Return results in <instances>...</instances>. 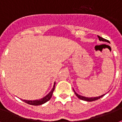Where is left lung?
Returning <instances> with one entry per match:
<instances>
[{
    "label": "left lung",
    "instance_id": "8db88e82",
    "mask_svg": "<svg viewBox=\"0 0 122 122\" xmlns=\"http://www.w3.org/2000/svg\"><path fill=\"white\" fill-rule=\"evenodd\" d=\"M98 38L100 41H107V40H106V39H104V38H103L100 37V36H98ZM73 91H74V93H75V94L76 95V96L78 98H79V99H81V100H84V101H87V102H92V101H95V100H98V99L100 98L101 97H102L104 96V95H105V94H104V95H101V96L96 97H86L81 96V95H80L77 94V93L75 92V90H73Z\"/></svg>",
    "mask_w": 122,
    "mask_h": 122
}]
</instances>
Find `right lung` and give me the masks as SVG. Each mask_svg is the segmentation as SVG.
I'll list each match as a JSON object with an SVG mask.
<instances>
[{
    "instance_id": "right-lung-1",
    "label": "right lung",
    "mask_w": 122,
    "mask_h": 122,
    "mask_svg": "<svg viewBox=\"0 0 122 122\" xmlns=\"http://www.w3.org/2000/svg\"><path fill=\"white\" fill-rule=\"evenodd\" d=\"M55 84H56V82H54V86H53L52 89L51 90V91L49 92L48 94L46 95V96L44 97L43 98H41V99H39V100H22L24 102H25L28 104L32 105V106H39V105H41L45 104V102H46L47 101H49L50 99L51 98L52 96L53 92L54 91L55 89Z\"/></svg>"
}]
</instances>
